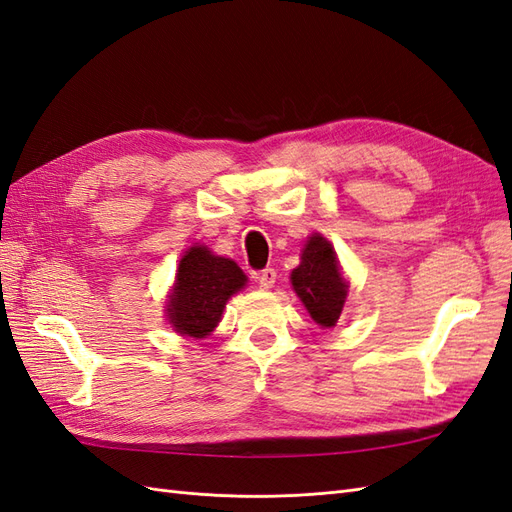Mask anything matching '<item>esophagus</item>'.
<instances>
[{"mask_svg": "<svg viewBox=\"0 0 512 512\" xmlns=\"http://www.w3.org/2000/svg\"><path fill=\"white\" fill-rule=\"evenodd\" d=\"M275 278H278V273H275V269H271V267H267V269H262V271H258V284L262 286V288H271L273 284H275Z\"/></svg>", "mask_w": 512, "mask_h": 512, "instance_id": "34e87169", "label": "esophagus"}]
</instances>
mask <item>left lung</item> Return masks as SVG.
Wrapping results in <instances>:
<instances>
[{
	"instance_id": "8db88e82",
	"label": "left lung",
	"mask_w": 512,
	"mask_h": 512,
	"mask_svg": "<svg viewBox=\"0 0 512 512\" xmlns=\"http://www.w3.org/2000/svg\"><path fill=\"white\" fill-rule=\"evenodd\" d=\"M295 293L321 327H334L347 299V282L338 269L336 252L321 234H312L303 247L301 265L290 273Z\"/></svg>"
}]
</instances>
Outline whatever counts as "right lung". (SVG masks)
<instances>
[{"label":"right lung","mask_w":512,"mask_h":512,"mask_svg":"<svg viewBox=\"0 0 512 512\" xmlns=\"http://www.w3.org/2000/svg\"><path fill=\"white\" fill-rule=\"evenodd\" d=\"M245 273L237 262L211 254L202 245L181 258L176 284L168 301V319L183 336L204 338L222 319L230 295L245 286Z\"/></svg>","instance_id":"obj_1"}]
</instances>
